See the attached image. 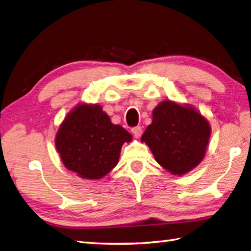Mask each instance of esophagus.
<instances>
[{
    "label": "esophagus",
    "mask_w": 251,
    "mask_h": 251,
    "mask_svg": "<svg viewBox=\"0 0 251 251\" xmlns=\"http://www.w3.org/2000/svg\"><path fill=\"white\" fill-rule=\"evenodd\" d=\"M131 132H132V135L135 136L136 138H139L140 136L142 135V128L140 127V126L133 127V128H131Z\"/></svg>",
    "instance_id": "esophagus-1"
}]
</instances>
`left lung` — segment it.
I'll list each match as a JSON object with an SVG mask.
<instances>
[{"mask_svg":"<svg viewBox=\"0 0 251 251\" xmlns=\"http://www.w3.org/2000/svg\"><path fill=\"white\" fill-rule=\"evenodd\" d=\"M209 135L208 122L199 112L166 100L154 109L153 123L141 141L149 145L160 166L182 176L200 164Z\"/></svg>","mask_w":251,"mask_h":251,"instance_id":"8db88e82","label":"left lung"}]
</instances>
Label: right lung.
Instances as JSON below:
<instances>
[{"instance_id":"1","label":"right lung","mask_w":251,"mask_h":251,"mask_svg":"<svg viewBox=\"0 0 251 251\" xmlns=\"http://www.w3.org/2000/svg\"><path fill=\"white\" fill-rule=\"evenodd\" d=\"M132 136L113 125L99 106H79L67 115L55 144L64 166L82 178L98 179L118 165L124 142Z\"/></svg>"}]
</instances>
